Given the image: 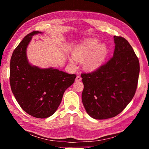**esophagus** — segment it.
Here are the masks:
<instances>
[{
    "label": "esophagus",
    "mask_w": 149,
    "mask_h": 149,
    "mask_svg": "<svg viewBox=\"0 0 149 149\" xmlns=\"http://www.w3.org/2000/svg\"><path fill=\"white\" fill-rule=\"evenodd\" d=\"M82 79V78H81V77L80 76H76V82H78V81H80Z\"/></svg>",
    "instance_id": "obj_1"
}]
</instances>
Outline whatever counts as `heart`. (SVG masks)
<instances>
[{
    "mask_svg": "<svg viewBox=\"0 0 149 149\" xmlns=\"http://www.w3.org/2000/svg\"><path fill=\"white\" fill-rule=\"evenodd\" d=\"M107 55L105 44H100V41L96 38H88L75 47L69 61L72 65H76L78 61L84 60V68L88 71H94L102 65Z\"/></svg>",
    "mask_w": 149,
    "mask_h": 149,
    "instance_id": "obj_1",
    "label": "heart"
}]
</instances>
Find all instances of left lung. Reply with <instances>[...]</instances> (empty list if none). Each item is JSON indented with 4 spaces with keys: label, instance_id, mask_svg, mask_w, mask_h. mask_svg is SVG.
Here are the masks:
<instances>
[{
    "label": "left lung",
    "instance_id": "left-lung-1",
    "mask_svg": "<svg viewBox=\"0 0 149 149\" xmlns=\"http://www.w3.org/2000/svg\"><path fill=\"white\" fill-rule=\"evenodd\" d=\"M113 57L91 73H83L82 102L95 119L113 118L131 101L137 87L138 58L124 38L114 37Z\"/></svg>",
    "mask_w": 149,
    "mask_h": 149
}]
</instances>
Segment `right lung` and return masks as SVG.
Masks as SVG:
<instances>
[{"mask_svg":"<svg viewBox=\"0 0 149 149\" xmlns=\"http://www.w3.org/2000/svg\"><path fill=\"white\" fill-rule=\"evenodd\" d=\"M43 33L34 31L22 40L13 51L10 63V83L17 101L26 113L44 119L57 110L66 89L73 84L76 74L53 68H40L31 65L26 48L32 37Z\"/></svg>","mask_w":149,"mask_h":149,"instance_id":"right-lung-1","label":"right lung"}]
</instances>
